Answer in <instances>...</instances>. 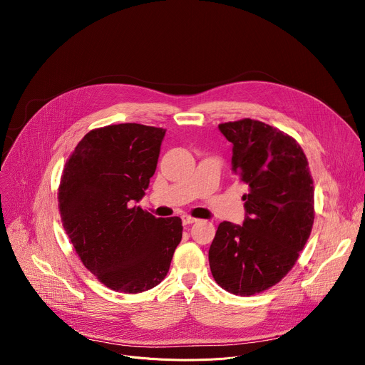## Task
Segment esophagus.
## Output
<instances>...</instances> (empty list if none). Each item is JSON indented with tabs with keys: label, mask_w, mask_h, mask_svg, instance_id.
<instances>
[{
	"label": "esophagus",
	"mask_w": 365,
	"mask_h": 365,
	"mask_svg": "<svg viewBox=\"0 0 365 365\" xmlns=\"http://www.w3.org/2000/svg\"><path fill=\"white\" fill-rule=\"evenodd\" d=\"M182 222H183V225H190V224L196 222V220L192 218V217H189V215H183V217H182Z\"/></svg>",
	"instance_id": "1"
}]
</instances>
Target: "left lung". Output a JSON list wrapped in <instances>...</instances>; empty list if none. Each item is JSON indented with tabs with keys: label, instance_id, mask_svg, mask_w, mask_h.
Wrapping results in <instances>:
<instances>
[{
	"label": "left lung",
	"instance_id": "1",
	"mask_svg": "<svg viewBox=\"0 0 365 365\" xmlns=\"http://www.w3.org/2000/svg\"><path fill=\"white\" fill-rule=\"evenodd\" d=\"M218 127L232 143V172L248 193L242 225L220 224L210 267L224 290L251 296L277 284L297 262L315 220L314 180L286 133L250 118Z\"/></svg>",
	"mask_w": 365,
	"mask_h": 365
}]
</instances>
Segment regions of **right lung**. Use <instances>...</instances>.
<instances>
[{
	"label": "right lung",
	"mask_w": 365,
	"mask_h": 365,
	"mask_svg": "<svg viewBox=\"0 0 365 365\" xmlns=\"http://www.w3.org/2000/svg\"><path fill=\"white\" fill-rule=\"evenodd\" d=\"M165 134L135 123L95 128L78 143L61 178L63 228L83 266L115 292L158 286L182 240L179 217L155 218L131 206L145 195Z\"/></svg>",
	"instance_id": "right-lung-1"
}]
</instances>
